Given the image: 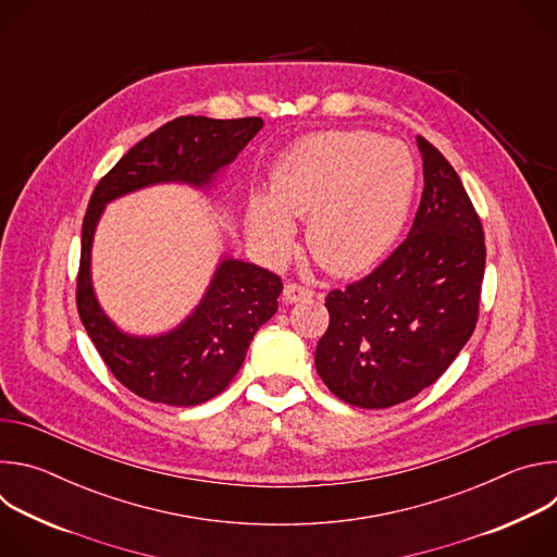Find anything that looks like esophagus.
Wrapping results in <instances>:
<instances>
[{"label": "esophagus", "instance_id": "obj_1", "mask_svg": "<svg viewBox=\"0 0 557 557\" xmlns=\"http://www.w3.org/2000/svg\"><path fill=\"white\" fill-rule=\"evenodd\" d=\"M310 297H312V290H308V288H304V286H299V284L288 282V284L284 286V301H286V304L306 301V299H310Z\"/></svg>", "mask_w": 557, "mask_h": 557}]
</instances>
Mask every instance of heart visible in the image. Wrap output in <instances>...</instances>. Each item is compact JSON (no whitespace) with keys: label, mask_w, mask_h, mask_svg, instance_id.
I'll list each match as a JSON object with an SVG mask.
<instances>
[{"label":"heart","mask_w":557,"mask_h":557,"mask_svg":"<svg viewBox=\"0 0 557 557\" xmlns=\"http://www.w3.org/2000/svg\"><path fill=\"white\" fill-rule=\"evenodd\" d=\"M417 189L406 145L366 129H335L295 140L271 168L269 196L247 207L251 245L271 262L295 247L306 221L312 258L329 273L352 277L379 264L399 240Z\"/></svg>","instance_id":"heart-1"}]
</instances>
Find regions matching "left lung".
I'll use <instances>...</instances> for the list:
<instances>
[{"mask_svg":"<svg viewBox=\"0 0 557 557\" xmlns=\"http://www.w3.org/2000/svg\"><path fill=\"white\" fill-rule=\"evenodd\" d=\"M423 196L406 243L368 277L326 297L317 374L342 401L383 410L432 385L479 320L485 233L447 158L417 136Z\"/></svg>","mask_w":557,"mask_h":557,"instance_id":"1","label":"left lung"}]
</instances>
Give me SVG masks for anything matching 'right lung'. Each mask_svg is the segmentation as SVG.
Instances as JSON below:
<instances>
[{
	"mask_svg": "<svg viewBox=\"0 0 557 557\" xmlns=\"http://www.w3.org/2000/svg\"><path fill=\"white\" fill-rule=\"evenodd\" d=\"M262 127L258 116L174 119L136 143L90 198L76 308L110 372L140 399L176 408L213 399L240 370L258 329L275 314L284 286L258 264L222 256L202 299L178 326L161 335L125 333L106 314L92 284L99 220L110 202L145 187L176 183L209 191Z\"/></svg>",
	"mask_w": 557,
	"mask_h": 557,
	"instance_id": "obj_1",
	"label": "right lung"
}]
</instances>
